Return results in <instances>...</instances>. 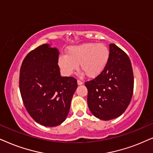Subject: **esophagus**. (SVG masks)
I'll return each mask as SVG.
<instances>
[{
  "mask_svg": "<svg viewBox=\"0 0 153 153\" xmlns=\"http://www.w3.org/2000/svg\"><path fill=\"white\" fill-rule=\"evenodd\" d=\"M77 82H78V85H82L83 84V82H82V81H80V80H78V81H77Z\"/></svg>",
  "mask_w": 153,
  "mask_h": 153,
  "instance_id": "34e87169",
  "label": "esophagus"
}]
</instances>
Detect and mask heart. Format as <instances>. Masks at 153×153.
Masks as SVG:
<instances>
[{
    "label": "heart",
    "instance_id": "obj_1",
    "mask_svg": "<svg viewBox=\"0 0 153 153\" xmlns=\"http://www.w3.org/2000/svg\"><path fill=\"white\" fill-rule=\"evenodd\" d=\"M110 59V50L104 44L87 42L72 46L66 55L59 56L58 64L62 72L71 75L80 68L88 78H95L106 68Z\"/></svg>",
    "mask_w": 153,
    "mask_h": 153
}]
</instances>
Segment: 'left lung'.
I'll use <instances>...</instances> for the list:
<instances>
[{
	"mask_svg": "<svg viewBox=\"0 0 153 153\" xmlns=\"http://www.w3.org/2000/svg\"><path fill=\"white\" fill-rule=\"evenodd\" d=\"M109 62L103 73L85 83L91 113L103 120L119 117L127 108L134 90V74L127 54L116 45H109Z\"/></svg>",
	"mask_w": 153,
	"mask_h": 153,
	"instance_id": "1",
	"label": "left lung"
}]
</instances>
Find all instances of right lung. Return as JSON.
Listing matches in <instances>:
<instances>
[{"instance_id": "1", "label": "right lung", "mask_w": 153, "mask_h": 153, "mask_svg": "<svg viewBox=\"0 0 153 153\" xmlns=\"http://www.w3.org/2000/svg\"><path fill=\"white\" fill-rule=\"evenodd\" d=\"M58 49L43 44L32 50L22 62L19 89L26 111L45 127H56L66 119L77 87L73 77H62Z\"/></svg>"}]
</instances>
